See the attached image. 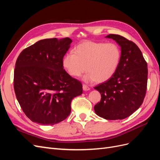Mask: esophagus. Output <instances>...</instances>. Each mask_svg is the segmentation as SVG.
Listing matches in <instances>:
<instances>
[{
	"label": "esophagus",
	"instance_id": "1",
	"mask_svg": "<svg viewBox=\"0 0 160 160\" xmlns=\"http://www.w3.org/2000/svg\"><path fill=\"white\" fill-rule=\"evenodd\" d=\"M83 89L84 91H88V90L90 89V88H89V87H88L87 85L83 84Z\"/></svg>",
	"mask_w": 160,
	"mask_h": 160
}]
</instances>
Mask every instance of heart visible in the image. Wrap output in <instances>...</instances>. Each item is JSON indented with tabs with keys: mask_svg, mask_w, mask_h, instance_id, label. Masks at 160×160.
Segmentation results:
<instances>
[{
	"mask_svg": "<svg viewBox=\"0 0 160 160\" xmlns=\"http://www.w3.org/2000/svg\"><path fill=\"white\" fill-rule=\"evenodd\" d=\"M122 57L119 47L115 42L87 41L80 43L73 52L67 53L62 66L68 74L78 77L87 71V81L99 83L109 79L117 71Z\"/></svg>",
	"mask_w": 160,
	"mask_h": 160,
	"instance_id": "b5f03b06",
	"label": "heart"
}]
</instances>
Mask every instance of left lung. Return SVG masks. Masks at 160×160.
Masks as SVG:
<instances>
[{"instance_id": "left-lung-1", "label": "left lung", "mask_w": 160, "mask_h": 160, "mask_svg": "<svg viewBox=\"0 0 160 160\" xmlns=\"http://www.w3.org/2000/svg\"><path fill=\"white\" fill-rule=\"evenodd\" d=\"M121 47L122 57L115 74L95 87L101 95L94 110L99 117L109 120L130 116L143 103L148 84V64L135 43L119 35L110 34Z\"/></svg>"}]
</instances>
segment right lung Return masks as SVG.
Here are the masks:
<instances>
[{"label":"right lung","mask_w":160,"mask_h":160,"mask_svg":"<svg viewBox=\"0 0 160 160\" xmlns=\"http://www.w3.org/2000/svg\"><path fill=\"white\" fill-rule=\"evenodd\" d=\"M69 37L46 38L24 49L14 71V89L23 112L32 122L54 125L71 113V101L83 93L82 84L63 69Z\"/></svg>","instance_id":"right-lung-1"}]
</instances>
